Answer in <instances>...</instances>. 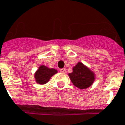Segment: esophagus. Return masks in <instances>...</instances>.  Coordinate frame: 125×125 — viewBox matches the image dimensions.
Returning a JSON list of instances; mask_svg holds the SVG:
<instances>
[{
    "instance_id": "esophagus-1",
    "label": "esophagus",
    "mask_w": 125,
    "mask_h": 125,
    "mask_svg": "<svg viewBox=\"0 0 125 125\" xmlns=\"http://www.w3.org/2000/svg\"><path fill=\"white\" fill-rule=\"evenodd\" d=\"M60 71L61 72H62V73H65L66 72V70L65 68H62V69H60Z\"/></svg>"
}]
</instances>
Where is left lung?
I'll return each mask as SVG.
<instances>
[{
  "label": "left lung",
  "mask_w": 125,
  "mask_h": 125,
  "mask_svg": "<svg viewBox=\"0 0 125 125\" xmlns=\"http://www.w3.org/2000/svg\"><path fill=\"white\" fill-rule=\"evenodd\" d=\"M72 70L73 72L69 73L68 76L74 86L80 89H85L93 84L95 79V73L83 63L78 62Z\"/></svg>",
  "instance_id": "left-lung-1"
}]
</instances>
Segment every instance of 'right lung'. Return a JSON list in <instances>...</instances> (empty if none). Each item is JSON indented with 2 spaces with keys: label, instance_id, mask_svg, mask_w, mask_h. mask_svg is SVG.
Here are the masks:
<instances>
[{
  "label": "right lung",
  "instance_id": "add662e5",
  "mask_svg": "<svg viewBox=\"0 0 125 125\" xmlns=\"http://www.w3.org/2000/svg\"><path fill=\"white\" fill-rule=\"evenodd\" d=\"M57 73V70L54 68H49L46 65H41L36 70L34 74L36 82L40 84H44L49 82L54 74Z\"/></svg>",
  "mask_w": 125,
  "mask_h": 125
}]
</instances>
